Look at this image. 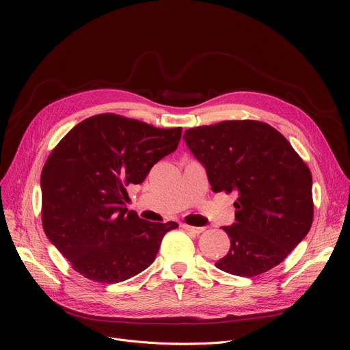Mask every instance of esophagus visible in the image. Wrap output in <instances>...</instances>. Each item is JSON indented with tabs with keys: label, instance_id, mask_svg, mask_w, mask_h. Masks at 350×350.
<instances>
[{
	"label": "esophagus",
	"instance_id": "esophagus-1",
	"mask_svg": "<svg viewBox=\"0 0 350 350\" xmlns=\"http://www.w3.org/2000/svg\"><path fill=\"white\" fill-rule=\"evenodd\" d=\"M181 227L185 228V230H187V231H190V232H194V234H201V232L204 231L203 227H193V226H189V224H183Z\"/></svg>",
	"mask_w": 350,
	"mask_h": 350
}]
</instances>
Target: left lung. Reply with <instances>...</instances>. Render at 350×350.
<instances>
[{
    "label": "left lung",
    "mask_w": 350,
    "mask_h": 350,
    "mask_svg": "<svg viewBox=\"0 0 350 350\" xmlns=\"http://www.w3.org/2000/svg\"><path fill=\"white\" fill-rule=\"evenodd\" d=\"M214 193L235 191V224L223 230L230 251L215 267L252 278L281 264L314 219L312 174L291 143L258 120H224L187 129Z\"/></svg>",
    "instance_id": "obj_1"
}]
</instances>
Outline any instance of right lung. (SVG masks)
<instances>
[{
  "label": "right lung",
  "mask_w": 350,
  "mask_h": 350,
  "mask_svg": "<svg viewBox=\"0 0 350 350\" xmlns=\"http://www.w3.org/2000/svg\"><path fill=\"white\" fill-rule=\"evenodd\" d=\"M180 137L181 127L102 113L55 146L41 173L42 227L85 278L116 284L135 277L154 261L165 232L178 227L139 218L124 200L126 187L142 185Z\"/></svg>",
  "instance_id": "add662e5"
}]
</instances>
